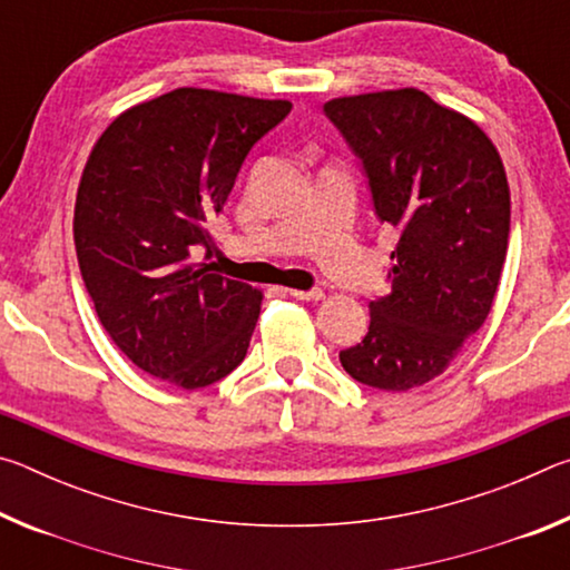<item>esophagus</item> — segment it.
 Segmentation results:
<instances>
[{
  "mask_svg": "<svg viewBox=\"0 0 570 570\" xmlns=\"http://www.w3.org/2000/svg\"><path fill=\"white\" fill-rule=\"evenodd\" d=\"M286 294L294 298H302V302H322L324 298L322 288H312V292H302V288H286Z\"/></svg>",
  "mask_w": 570,
  "mask_h": 570,
  "instance_id": "1",
  "label": "esophagus"
}]
</instances>
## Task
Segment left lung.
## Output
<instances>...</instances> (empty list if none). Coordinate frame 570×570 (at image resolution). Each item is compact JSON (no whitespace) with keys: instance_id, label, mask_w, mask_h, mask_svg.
<instances>
[{"instance_id":"1","label":"left lung","mask_w":570,"mask_h":570,"mask_svg":"<svg viewBox=\"0 0 570 570\" xmlns=\"http://www.w3.org/2000/svg\"><path fill=\"white\" fill-rule=\"evenodd\" d=\"M324 112L362 158L380 220L400 230L392 292L370 302V332L340 362L370 387H422L493 308L510 234L505 166L475 120L417 88L346 95Z\"/></svg>"}]
</instances>
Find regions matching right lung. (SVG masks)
I'll return each mask as SVG.
<instances>
[{"label":"right lung","mask_w":570,"mask_h":570,"mask_svg":"<svg viewBox=\"0 0 570 570\" xmlns=\"http://www.w3.org/2000/svg\"><path fill=\"white\" fill-rule=\"evenodd\" d=\"M292 102L178 88L120 112L90 150L72 234L82 282L128 360L198 390L244 362L262 288L193 258L240 163Z\"/></svg>","instance_id":"obj_1"}]
</instances>
